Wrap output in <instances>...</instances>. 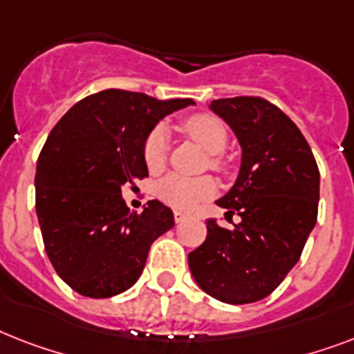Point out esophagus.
Wrapping results in <instances>:
<instances>
[{"mask_svg":"<svg viewBox=\"0 0 354 354\" xmlns=\"http://www.w3.org/2000/svg\"><path fill=\"white\" fill-rule=\"evenodd\" d=\"M185 218H187V215H185V213H182V211H174V221H176L178 224L185 221Z\"/></svg>","mask_w":354,"mask_h":354,"instance_id":"34e87169","label":"esophagus"}]
</instances>
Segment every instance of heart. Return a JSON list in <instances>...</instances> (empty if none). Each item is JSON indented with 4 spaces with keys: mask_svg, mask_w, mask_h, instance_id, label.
<instances>
[{
    "mask_svg": "<svg viewBox=\"0 0 354 354\" xmlns=\"http://www.w3.org/2000/svg\"><path fill=\"white\" fill-rule=\"evenodd\" d=\"M183 132L196 141L202 149L211 154V165L218 171H227L226 160L222 152L226 149L227 133L226 122L213 113H194L182 122ZM169 154V138L163 128H154L145 141L143 158L150 172H160L167 163ZM216 193V183L213 178H185L180 174H169L158 183V196L165 204L176 209H191L193 205Z\"/></svg>",
    "mask_w": 354,
    "mask_h": 354,
    "instance_id": "b5f03b06",
    "label": "heart"
}]
</instances>
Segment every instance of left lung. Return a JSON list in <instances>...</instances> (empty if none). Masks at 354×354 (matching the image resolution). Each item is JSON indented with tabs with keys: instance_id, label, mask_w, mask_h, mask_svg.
Returning <instances> with one entry per match:
<instances>
[{
	"instance_id": "1",
	"label": "left lung",
	"mask_w": 354,
	"mask_h": 354,
	"mask_svg": "<svg viewBox=\"0 0 354 354\" xmlns=\"http://www.w3.org/2000/svg\"><path fill=\"white\" fill-rule=\"evenodd\" d=\"M209 108L241 143L235 185L216 200L241 222L227 230L209 218L189 268L209 296L244 305L270 296L301 257L318 218L319 171L299 128L266 99H216Z\"/></svg>"
}]
</instances>
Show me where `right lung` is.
<instances>
[{
  "instance_id": "add662e5",
  "label": "right lung",
  "mask_w": 354,
  "mask_h": 354,
  "mask_svg": "<svg viewBox=\"0 0 354 354\" xmlns=\"http://www.w3.org/2000/svg\"><path fill=\"white\" fill-rule=\"evenodd\" d=\"M189 104L104 90L77 102L51 130L36 163V215L53 268L75 292L99 299L128 290L152 242L174 226L158 200L143 213L128 209L121 187L149 176V133Z\"/></svg>"
}]
</instances>
